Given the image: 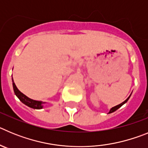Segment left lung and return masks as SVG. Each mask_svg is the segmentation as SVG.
Segmentation results:
<instances>
[{
    "instance_id": "1",
    "label": "left lung",
    "mask_w": 148,
    "mask_h": 148,
    "mask_svg": "<svg viewBox=\"0 0 148 148\" xmlns=\"http://www.w3.org/2000/svg\"><path fill=\"white\" fill-rule=\"evenodd\" d=\"M129 98H130V96H129V97L127 98V99H126V100L125 101H124V102H122L121 103V104H119V105H117V106H116V107H114V108H111V110H110V112H109V113H113V112H114V111H116V110H118L119 108H121V106L123 105V104H125V103L127 102V101H128V99H129Z\"/></svg>"
}]
</instances>
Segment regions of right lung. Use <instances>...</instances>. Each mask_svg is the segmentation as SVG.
Wrapping results in <instances>:
<instances>
[{
  "label": "right lung",
  "mask_w": 148,
  "mask_h": 148,
  "mask_svg": "<svg viewBox=\"0 0 148 148\" xmlns=\"http://www.w3.org/2000/svg\"><path fill=\"white\" fill-rule=\"evenodd\" d=\"M12 85H13V89H14V92L15 94L17 95V97L20 99V101L22 103H23L24 104H26L27 106L31 108H33V109H41L43 108L42 104L44 102L42 101H35L32 100V99H29L27 96H26L24 94L22 93L21 91H19L17 87L15 86V83L13 82L12 78Z\"/></svg>",
  "instance_id": "add662e5"
}]
</instances>
